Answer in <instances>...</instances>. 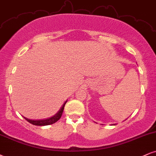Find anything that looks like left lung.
<instances>
[{"label": "left lung", "instance_id": "left-lung-1", "mask_svg": "<svg viewBox=\"0 0 156 156\" xmlns=\"http://www.w3.org/2000/svg\"><path fill=\"white\" fill-rule=\"evenodd\" d=\"M113 125H116V124H113Z\"/></svg>", "mask_w": 156, "mask_h": 156}]
</instances>
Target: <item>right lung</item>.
<instances>
[{
  "label": "right lung",
  "mask_w": 156,
  "mask_h": 156,
  "mask_svg": "<svg viewBox=\"0 0 156 156\" xmlns=\"http://www.w3.org/2000/svg\"><path fill=\"white\" fill-rule=\"evenodd\" d=\"M66 102L67 101H65V103H63L62 107L60 108V110L58 111L54 116L50 117L48 119H42V120H31V119H29L27 118H25V119H26L28 122H30V124L36 125V126H46V125H51L54 124V123H55L57 121H58L59 119H61V116H62L63 108H64L65 104L66 103Z\"/></svg>",
  "instance_id": "right-lung-1"
}]
</instances>
